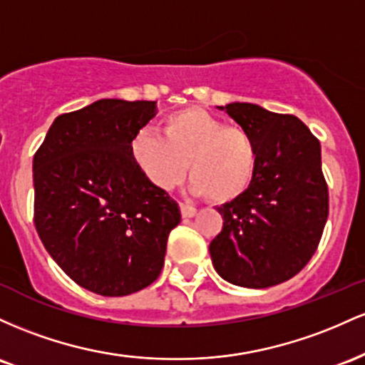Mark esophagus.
<instances>
[{"mask_svg": "<svg viewBox=\"0 0 365 365\" xmlns=\"http://www.w3.org/2000/svg\"><path fill=\"white\" fill-rule=\"evenodd\" d=\"M181 215L184 217V219L195 217L196 215V208L191 207V205H187V203H181Z\"/></svg>", "mask_w": 365, "mask_h": 365, "instance_id": "1", "label": "esophagus"}]
</instances>
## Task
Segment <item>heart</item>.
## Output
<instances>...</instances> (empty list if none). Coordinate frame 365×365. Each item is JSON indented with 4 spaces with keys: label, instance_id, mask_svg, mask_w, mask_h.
Masks as SVG:
<instances>
[{
    "label": "heart",
    "instance_id": "heart-1",
    "mask_svg": "<svg viewBox=\"0 0 365 365\" xmlns=\"http://www.w3.org/2000/svg\"><path fill=\"white\" fill-rule=\"evenodd\" d=\"M130 158L155 187L170 191L191 174V191L212 203H231L248 193L259 170V146L248 129L200 106L163 118L162 136L139 130L130 139Z\"/></svg>",
    "mask_w": 365,
    "mask_h": 365
}]
</instances>
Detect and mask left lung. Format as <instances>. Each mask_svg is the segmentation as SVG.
Segmentation results:
<instances>
[{"label":"left lung","mask_w":365,"mask_h":365,"mask_svg":"<svg viewBox=\"0 0 365 365\" xmlns=\"http://www.w3.org/2000/svg\"><path fill=\"white\" fill-rule=\"evenodd\" d=\"M226 110L259 146V170L247 195L219 207L222 231L210 257L222 279L269 288L297 276L312 259L329 214L321 143L304 122L253 103Z\"/></svg>","instance_id":"1"}]
</instances>
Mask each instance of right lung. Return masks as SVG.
<instances>
[{
	"label": "right lung",
	"mask_w": 365,
	"mask_h": 365,
	"mask_svg": "<svg viewBox=\"0 0 365 365\" xmlns=\"http://www.w3.org/2000/svg\"><path fill=\"white\" fill-rule=\"evenodd\" d=\"M155 101L98 100L55 118L34 155V226L72 281L125 297L160 276L179 205L139 172L130 139Z\"/></svg>",
	"instance_id": "right-lung-1"
}]
</instances>
